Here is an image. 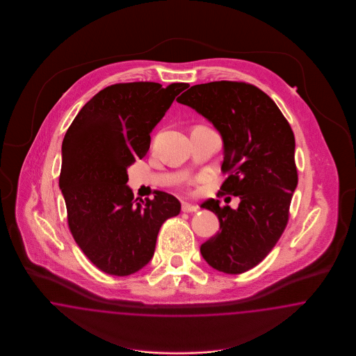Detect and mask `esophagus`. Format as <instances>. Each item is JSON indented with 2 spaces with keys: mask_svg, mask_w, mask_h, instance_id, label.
<instances>
[{
  "mask_svg": "<svg viewBox=\"0 0 356 356\" xmlns=\"http://www.w3.org/2000/svg\"><path fill=\"white\" fill-rule=\"evenodd\" d=\"M181 210H183L184 213H195L198 210V206L192 205V204H188V202H183Z\"/></svg>",
  "mask_w": 356,
  "mask_h": 356,
  "instance_id": "1",
  "label": "esophagus"
}]
</instances>
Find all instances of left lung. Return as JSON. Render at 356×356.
<instances>
[{
  "instance_id": "1",
  "label": "left lung",
  "mask_w": 356,
  "mask_h": 356,
  "mask_svg": "<svg viewBox=\"0 0 356 356\" xmlns=\"http://www.w3.org/2000/svg\"><path fill=\"white\" fill-rule=\"evenodd\" d=\"M211 121L222 134L227 176L220 194L240 197L236 210L207 200L219 231L201 245L214 269L241 274L275 247L290 218L298 185L295 137L274 100L247 82L216 81L192 86L176 99Z\"/></svg>"
}]
</instances>
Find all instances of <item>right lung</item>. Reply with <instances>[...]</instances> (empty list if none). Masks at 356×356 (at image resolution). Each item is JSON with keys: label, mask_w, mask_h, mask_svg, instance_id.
I'll list each match as a JSON object with an SVG mask.
<instances>
[{"label": "right lung", "mask_w": 356, "mask_h": 356, "mask_svg": "<svg viewBox=\"0 0 356 356\" xmlns=\"http://www.w3.org/2000/svg\"><path fill=\"white\" fill-rule=\"evenodd\" d=\"M188 83H116L88 100L66 130L58 185L67 226L97 269L125 277L154 256L163 223L179 216L171 194L134 200L127 168L150 147V133Z\"/></svg>", "instance_id": "add662e5"}]
</instances>
